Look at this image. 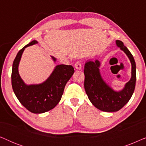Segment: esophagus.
Masks as SVG:
<instances>
[{"label": "esophagus", "instance_id": "esophagus-1", "mask_svg": "<svg viewBox=\"0 0 146 146\" xmlns=\"http://www.w3.org/2000/svg\"><path fill=\"white\" fill-rule=\"evenodd\" d=\"M75 68L77 70H81L82 67V62L80 61H77L74 64Z\"/></svg>", "mask_w": 146, "mask_h": 146}]
</instances>
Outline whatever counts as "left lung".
Returning <instances> with one entry per match:
<instances>
[{"instance_id":"left-lung-1","label":"left lung","mask_w":146,"mask_h":146,"mask_svg":"<svg viewBox=\"0 0 146 146\" xmlns=\"http://www.w3.org/2000/svg\"><path fill=\"white\" fill-rule=\"evenodd\" d=\"M116 45L129 58L131 64V77L120 91H115L105 82L101 76L98 60H88L84 66V88L92 104L100 110L117 111L124 106L131 98L135 86L136 66L132 54L122 42L115 41Z\"/></svg>"}]
</instances>
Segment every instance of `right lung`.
<instances>
[{"mask_svg": "<svg viewBox=\"0 0 146 146\" xmlns=\"http://www.w3.org/2000/svg\"><path fill=\"white\" fill-rule=\"evenodd\" d=\"M37 43L36 40H33L18 52L13 62L11 80L14 92L21 104L32 113H42L53 109L58 104L65 86L72 76L74 69L71 65H57L44 82L26 84L19 75V62L26 48ZM51 57L56 62V58Z\"/></svg>", "mask_w": 146, "mask_h": 146, "instance_id": "right-lung-1", "label": "right lung"}]
</instances>
